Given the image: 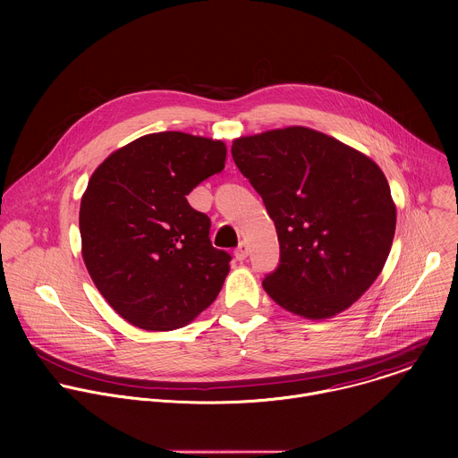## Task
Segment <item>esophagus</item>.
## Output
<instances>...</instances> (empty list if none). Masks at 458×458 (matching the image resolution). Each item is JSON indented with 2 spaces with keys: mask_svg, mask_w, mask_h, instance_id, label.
Returning <instances> with one entry per match:
<instances>
[{
  "mask_svg": "<svg viewBox=\"0 0 458 458\" xmlns=\"http://www.w3.org/2000/svg\"><path fill=\"white\" fill-rule=\"evenodd\" d=\"M233 255H235L237 260H244V259L248 257V244H246V242H241V244L235 248Z\"/></svg>",
  "mask_w": 458,
  "mask_h": 458,
  "instance_id": "1",
  "label": "esophagus"
}]
</instances>
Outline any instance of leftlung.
I'll return each instance as SVG.
<instances>
[{"mask_svg":"<svg viewBox=\"0 0 458 458\" xmlns=\"http://www.w3.org/2000/svg\"><path fill=\"white\" fill-rule=\"evenodd\" d=\"M232 156L277 230L281 263L265 292L310 320L357 302L382 272L397 225L378 165L308 126L237 138Z\"/></svg>","mask_w":458,"mask_h":458,"instance_id":"1","label":"left lung"}]
</instances>
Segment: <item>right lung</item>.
Listing matches in <instances>:
<instances>
[{
	"instance_id": "add662e5",
	"label": "right lung",
	"mask_w": 458,
	"mask_h": 458,
	"mask_svg": "<svg viewBox=\"0 0 458 458\" xmlns=\"http://www.w3.org/2000/svg\"><path fill=\"white\" fill-rule=\"evenodd\" d=\"M226 145L184 132L147 134L112 152L80 207L81 255L105 301L148 332L182 328L219 295L230 253L186 195L225 168Z\"/></svg>"
}]
</instances>
